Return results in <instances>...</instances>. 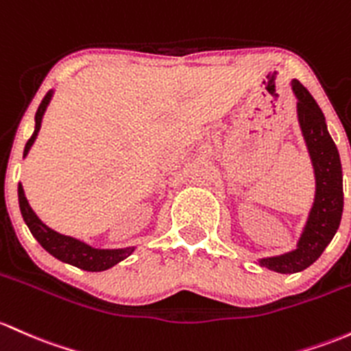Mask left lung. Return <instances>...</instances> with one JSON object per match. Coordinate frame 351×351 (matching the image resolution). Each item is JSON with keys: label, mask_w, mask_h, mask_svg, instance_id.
Instances as JSON below:
<instances>
[{"label": "left lung", "mask_w": 351, "mask_h": 351, "mask_svg": "<svg viewBox=\"0 0 351 351\" xmlns=\"http://www.w3.org/2000/svg\"><path fill=\"white\" fill-rule=\"evenodd\" d=\"M296 113L315 169V202L296 250L280 256L261 258V267L278 273H296L313 265L333 240L343 213V176L340 155L326 128L323 111L298 80L291 82Z\"/></svg>", "instance_id": "1"}]
</instances>
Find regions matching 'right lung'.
<instances>
[{
  "mask_svg": "<svg viewBox=\"0 0 351 351\" xmlns=\"http://www.w3.org/2000/svg\"><path fill=\"white\" fill-rule=\"evenodd\" d=\"M51 96H53V91H48L43 98V101H41L40 106H38L36 117H34V123H36V125H34V132L32 134V138L28 140V143L25 146V153H23V156L28 155L29 148H32L34 140H36L38 132H40L41 128V119H43L46 106H48L49 101H51ZM18 199H19V210H21L23 219H25V223L28 225L29 232H32L33 237L38 240V243L43 246L49 255L58 258L60 261H64V263L73 265V267L76 268L86 269V271H103V269L114 267V265L119 263L121 260H125V258H128L134 252V246H130V248H118V250L93 248V246L76 240V238L66 237V234H61L55 232V230H51L36 217L33 208L29 206L21 183L18 184Z\"/></svg>",
  "mask_w": 351,
  "mask_h": 351,
  "instance_id": "obj_1",
  "label": "right lung"
}]
</instances>
